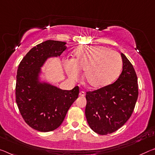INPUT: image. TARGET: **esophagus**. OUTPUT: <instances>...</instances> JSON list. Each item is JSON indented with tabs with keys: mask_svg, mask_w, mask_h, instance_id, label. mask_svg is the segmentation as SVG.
<instances>
[{
	"mask_svg": "<svg viewBox=\"0 0 155 155\" xmlns=\"http://www.w3.org/2000/svg\"><path fill=\"white\" fill-rule=\"evenodd\" d=\"M85 95V93L83 92V91H81L79 92V96H81V97H84Z\"/></svg>",
	"mask_w": 155,
	"mask_h": 155,
	"instance_id": "esophagus-1",
	"label": "esophagus"
}]
</instances>
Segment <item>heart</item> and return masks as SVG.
<instances>
[{
	"mask_svg": "<svg viewBox=\"0 0 155 155\" xmlns=\"http://www.w3.org/2000/svg\"><path fill=\"white\" fill-rule=\"evenodd\" d=\"M74 60H66L65 69L68 77L77 80L84 71L85 83L92 88L110 84L119 76L122 68V58L119 52L100 45H85L74 53Z\"/></svg>",
	"mask_w": 155,
	"mask_h": 155,
	"instance_id": "heart-1",
	"label": "heart"
}]
</instances>
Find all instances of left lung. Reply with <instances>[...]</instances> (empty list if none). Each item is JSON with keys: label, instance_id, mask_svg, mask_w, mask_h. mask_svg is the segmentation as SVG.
I'll return each instance as SVG.
<instances>
[{"label": "left lung", "instance_id": "obj_1", "mask_svg": "<svg viewBox=\"0 0 155 155\" xmlns=\"http://www.w3.org/2000/svg\"><path fill=\"white\" fill-rule=\"evenodd\" d=\"M121 74L114 83L86 92L85 117L97 134L112 133L130 119L138 98L137 77L133 66L121 53Z\"/></svg>", "mask_w": 155, "mask_h": 155}]
</instances>
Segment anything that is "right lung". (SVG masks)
<instances>
[{
	"instance_id": "add662e5",
	"label": "right lung",
	"mask_w": 155,
	"mask_h": 155,
	"mask_svg": "<svg viewBox=\"0 0 155 155\" xmlns=\"http://www.w3.org/2000/svg\"><path fill=\"white\" fill-rule=\"evenodd\" d=\"M65 42L48 40L29 50L18 65L16 101L19 111L31 128L40 132L54 130L62 124L79 89L63 90L42 79V68L50 58L64 51Z\"/></svg>"
}]
</instances>
